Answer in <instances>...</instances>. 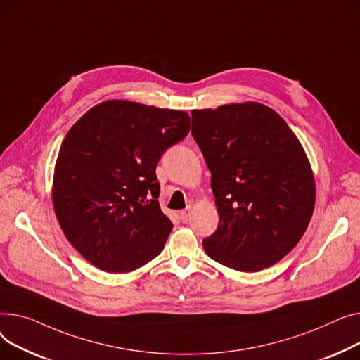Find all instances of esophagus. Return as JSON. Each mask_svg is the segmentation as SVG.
I'll return each instance as SVG.
<instances>
[{
	"instance_id": "obj_1",
	"label": "esophagus",
	"mask_w": 360,
	"mask_h": 360,
	"mask_svg": "<svg viewBox=\"0 0 360 360\" xmlns=\"http://www.w3.org/2000/svg\"><path fill=\"white\" fill-rule=\"evenodd\" d=\"M190 215H192V206H187L186 209H183L180 212V218L183 222H188L190 221Z\"/></svg>"
}]
</instances>
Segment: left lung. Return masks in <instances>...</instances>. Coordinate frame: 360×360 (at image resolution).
<instances>
[{"mask_svg": "<svg viewBox=\"0 0 360 360\" xmlns=\"http://www.w3.org/2000/svg\"><path fill=\"white\" fill-rule=\"evenodd\" d=\"M192 135L210 170L219 225L206 255L238 271L282 260L311 221V165L286 122L260 103L192 110Z\"/></svg>", "mask_w": 360, "mask_h": 360, "instance_id": "8db88e82", "label": "left lung"}]
</instances>
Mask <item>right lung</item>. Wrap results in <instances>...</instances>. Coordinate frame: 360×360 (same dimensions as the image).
Segmentation results:
<instances>
[{"label": "right lung", "instance_id": "right-lung-1", "mask_svg": "<svg viewBox=\"0 0 360 360\" xmlns=\"http://www.w3.org/2000/svg\"><path fill=\"white\" fill-rule=\"evenodd\" d=\"M190 131L186 112L134 101H103L63 139L55 165L53 207L79 255L109 273L155 259L173 229L160 209L155 168Z\"/></svg>", "mask_w": 360, "mask_h": 360}]
</instances>
